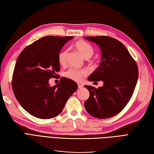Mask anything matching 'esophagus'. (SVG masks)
<instances>
[{
    "instance_id": "34e87169",
    "label": "esophagus",
    "mask_w": 154,
    "mask_h": 154,
    "mask_svg": "<svg viewBox=\"0 0 154 154\" xmlns=\"http://www.w3.org/2000/svg\"><path fill=\"white\" fill-rule=\"evenodd\" d=\"M78 88H83V85L82 84H80V83H78Z\"/></svg>"
}]
</instances>
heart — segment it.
I'll return each mask as SVG.
<instances>
[{
  "mask_svg": "<svg viewBox=\"0 0 154 154\" xmlns=\"http://www.w3.org/2000/svg\"><path fill=\"white\" fill-rule=\"evenodd\" d=\"M75 48L85 60L89 59L94 54V49L92 46L85 41H78L75 44ZM68 49L60 51L58 56V62L61 65H65L67 62V55ZM87 71L84 69H70L63 73L64 76L70 80L80 82L82 79L86 76Z\"/></svg>",
  "mask_w": 154,
  "mask_h": 154,
  "instance_id": "1",
  "label": "heart"
}]
</instances>
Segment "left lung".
<instances>
[{
	"label": "left lung",
	"mask_w": 154,
	"mask_h": 154,
	"mask_svg": "<svg viewBox=\"0 0 154 154\" xmlns=\"http://www.w3.org/2000/svg\"><path fill=\"white\" fill-rule=\"evenodd\" d=\"M84 38L98 45L101 51L100 66L88 80L103 82V85L97 88L85 85L90 92L85 108L96 118L113 117L131 98L138 79L137 65L125 46L117 39L107 36Z\"/></svg>",
	"instance_id": "8db88e82"
}]
</instances>
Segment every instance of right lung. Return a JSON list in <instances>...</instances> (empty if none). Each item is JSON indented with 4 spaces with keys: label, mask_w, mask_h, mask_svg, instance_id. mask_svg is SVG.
Here are the masks:
<instances>
[{
    "label": "right lung",
    "mask_w": 154,
    "mask_h": 154,
    "mask_svg": "<svg viewBox=\"0 0 154 154\" xmlns=\"http://www.w3.org/2000/svg\"><path fill=\"white\" fill-rule=\"evenodd\" d=\"M74 36H44L24 49L18 56L12 78V88L18 103L32 116L51 119L62 112L67 101L78 88L69 78L49 84L60 69L58 56Z\"/></svg>",
    "instance_id": "1"
}]
</instances>
